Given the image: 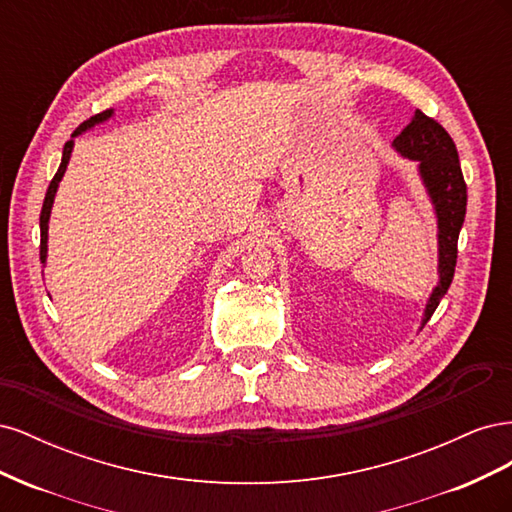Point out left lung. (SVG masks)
<instances>
[{
	"label": "left lung",
	"mask_w": 512,
	"mask_h": 512,
	"mask_svg": "<svg viewBox=\"0 0 512 512\" xmlns=\"http://www.w3.org/2000/svg\"><path fill=\"white\" fill-rule=\"evenodd\" d=\"M401 158L416 162L418 177L429 196L438 224V282L425 303L421 329L436 312L448 286L453 282L457 265V239L466 218L468 188L463 181L459 153L453 138L438 121L421 111H414L408 126L393 141Z\"/></svg>",
	"instance_id": "1"
}]
</instances>
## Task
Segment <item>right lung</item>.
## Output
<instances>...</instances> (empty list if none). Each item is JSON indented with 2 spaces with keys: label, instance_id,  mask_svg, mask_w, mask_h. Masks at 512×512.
I'll return each mask as SVG.
<instances>
[{
  "label": "right lung",
  "instance_id": "obj_1",
  "mask_svg": "<svg viewBox=\"0 0 512 512\" xmlns=\"http://www.w3.org/2000/svg\"><path fill=\"white\" fill-rule=\"evenodd\" d=\"M115 115V108H108V111H102L94 117H89L87 121H83L79 128L74 130L70 141L64 145V153H61V164L57 168V173L49 185V190H46V196H44V205H42V213H40V260L42 265H46V254H49V220H51V209H53V203H55V194H57V188H59V181L64 179V173L68 168V162H70V156H72V149H74V138L79 134H85L87 130L100 126V123L108 121Z\"/></svg>",
  "mask_w": 512,
  "mask_h": 512
}]
</instances>
